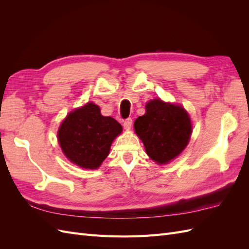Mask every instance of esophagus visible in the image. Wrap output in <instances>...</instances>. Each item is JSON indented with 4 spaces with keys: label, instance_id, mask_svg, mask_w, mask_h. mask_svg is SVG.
I'll return each instance as SVG.
<instances>
[{
    "label": "esophagus",
    "instance_id": "obj_1",
    "mask_svg": "<svg viewBox=\"0 0 249 249\" xmlns=\"http://www.w3.org/2000/svg\"><path fill=\"white\" fill-rule=\"evenodd\" d=\"M132 124H133L132 118H126V119H124V129H125V130H130L131 127H132Z\"/></svg>",
    "mask_w": 249,
    "mask_h": 249
}]
</instances>
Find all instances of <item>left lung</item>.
I'll list each match as a JSON object with an SVG mask.
<instances>
[{"label":"left lung","mask_w":249,"mask_h":249,"mask_svg":"<svg viewBox=\"0 0 249 249\" xmlns=\"http://www.w3.org/2000/svg\"><path fill=\"white\" fill-rule=\"evenodd\" d=\"M145 114L134 123L148 157L158 164H167L177 158L190 140L191 120L187 111L178 105L160 99L149 101Z\"/></svg>","instance_id":"left-lung-1"}]
</instances>
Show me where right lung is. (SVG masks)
I'll return each mask as SVG.
<instances>
[{
    "label": "right lung",
    "mask_w": 249,
    "mask_h": 249,
    "mask_svg": "<svg viewBox=\"0 0 249 249\" xmlns=\"http://www.w3.org/2000/svg\"><path fill=\"white\" fill-rule=\"evenodd\" d=\"M122 132V124L114 118L103 116L97 105L87 103L66 116L58 130V141L71 162L82 168L96 169Z\"/></svg>",
    "instance_id": "1"
}]
</instances>
